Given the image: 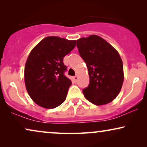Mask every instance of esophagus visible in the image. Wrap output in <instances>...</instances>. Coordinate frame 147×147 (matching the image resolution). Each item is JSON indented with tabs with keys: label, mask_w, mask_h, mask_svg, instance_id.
Returning <instances> with one entry per match:
<instances>
[{
	"label": "esophagus",
	"mask_w": 147,
	"mask_h": 147,
	"mask_svg": "<svg viewBox=\"0 0 147 147\" xmlns=\"http://www.w3.org/2000/svg\"><path fill=\"white\" fill-rule=\"evenodd\" d=\"M78 79V78L77 76H74V77H73V80L75 82H77Z\"/></svg>",
	"instance_id": "34e87169"
}]
</instances>
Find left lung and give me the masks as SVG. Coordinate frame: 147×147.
<instances>
[{
	"label": "left lung",
	"mask_w": 147,
	"mask_h": 147,
	"mask_svg": "<svg viewBox=\"0 0 147 147\" xmlns=\"http://www.w3.org/2000/svg\"><path fill=\"white\" fill-rule=\"evenodd\" d=\"M76 43L90 79L88 87L83 90L84 97L96 106L113 101L124 82L123 64L117 50L96 35L80 38Z\"/></svg>",
	"instance_id": "obj_1"
}]
</instances>
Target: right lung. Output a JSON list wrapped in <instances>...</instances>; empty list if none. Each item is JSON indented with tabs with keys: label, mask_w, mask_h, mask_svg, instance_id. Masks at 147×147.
I'll return each instance as SVG.
<instances>
[{
	"label": "right lung",
	"mask_w": 147,
	"mask_h": 147,
	"mask_svg": "<svg viewBox=\"0 0 147 147\" xmlns=\"http://www.w3.org/2000/svg\"><path fill=\"white\" fill-rule=\"evenodd\" d=\"M76 41L47 37L30 52L24 78L28 94L37 105L52 109L65 100L71 81L64 76L63 57L75 47Z\"/></svg>",
	"instance_id": "1"
}]
</instances>
